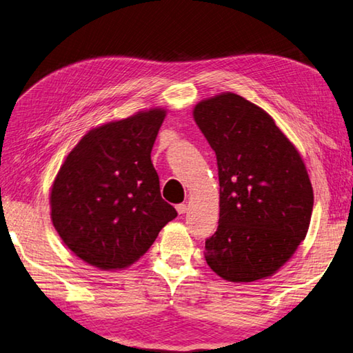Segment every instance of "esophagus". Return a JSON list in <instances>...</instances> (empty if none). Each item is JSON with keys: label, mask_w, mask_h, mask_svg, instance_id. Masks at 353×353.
Wrapping results in <instances>:
<instances>
[{"label": "esophagus", "mask_w": 353, "mask_h": 353, "mask_svg": "<svg viewBox=\"0 0 353 353\" xmlns=\"http://www.w3.org/2000/svg\"><path fill=\"white\" fill-rule=\"evenodd\" d=\"M176 212L179 215H183V214H185V212H188V204H178L176 205Z\"/></svg>", "instance_id": "obj_1"}]
</instances>
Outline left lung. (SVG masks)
Returning a JSON list of instances; mask_svg holds the SVG:
<instances>
[{
	"label": "left lung",
	"mask_w": 353,
	"mask_h": 353,
	"mask_svg": "<svg viewBox=\"0 0 353 353\" xmlns=\"http://www.w3.org/2000/svg\"><path fill=\"white\" fill-rule=\"evenodd\" d=\"M194 118L215 150L219 179L205 261L234 283L274 275L305 238L314 209L300 154L268 112L230 92L198 103Z\"/></svg>",
	"instance_id": "1"
}]
</instances>
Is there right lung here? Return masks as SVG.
Listing matches in <instances>:
<instances>
[{"label":"right lung","mask_w":353,"mask_h":353,"mask_svg":"<svg viewBox=\"0 0 353 353\" xmlns=\"http://www.w3.org/2000/svg\"><path fill=\"white\" fill-rule=\"evenodd\" d=\"M165 110L92 129L52 185L50 216L64 244L90 265L128 268L178 214L159 192L150 152Z\"/></svg>","instance_id":"1"}]
</instances>
